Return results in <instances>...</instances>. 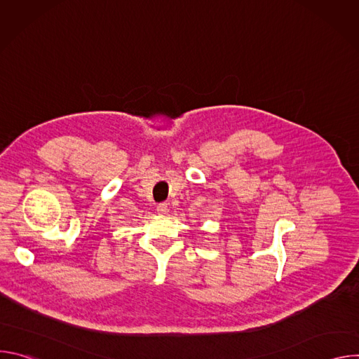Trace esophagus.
<instances>
[{"label": "esophagus", "instance_id": "1", "mask_svg": "<svg viewBox=\"0 0 359 359\" xmlns=\"http://www.w3.org/2000/svg\"><path fill=\"white\" fill-rule=\"evenodd\" d=\"M156 210H158V213H159V215H166V213L169 212V204H168L166 201L159 203V204H158V208H156Z\"/></svg>", "mask_w": 359, "mask_h": 359}]
</instances>
